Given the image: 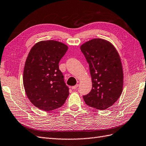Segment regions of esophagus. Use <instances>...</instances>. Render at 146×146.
Listing matches in <instances>:
<instances>
[{"label": "esophagus", "instance_id": "obj_1", "mask_svg": "<svg viewBox=\"0 0 146 146\" xmlns=\"http://www.w3.org/2000/svg\"><path fill=\"white\" fill-rule=\"evenodd\" d=\"M78 84H77V85H76L75 86H72V90H76V89H77L78 88Z\"/></svg>", "mask_w": 146, "mask_h": 146}]
</instances>
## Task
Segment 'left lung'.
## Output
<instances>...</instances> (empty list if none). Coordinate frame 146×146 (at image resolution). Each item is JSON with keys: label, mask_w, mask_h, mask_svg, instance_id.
I'll return each instance as SVG.
<instances>
[{"label": "left lung", "mask_w": 146, "mask_h": 146, "mask_svg": "<svg viewBox=\"0 0 146 146\" xmlns=\"http://www.w3.org/2000/svg\"><path fill=\"white\" fill-rule=\"evenodd\" d=\"M80 50L89 64L92 89L83 96L86 105L98 110L111 107L120 96L123 74L120 58L109 42L94 38L81 45Z\"/></svg>", "instance_id": "1"}]
</instances>
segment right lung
Instances as JSON below:
<instances>
[{"label": "right lung", "mask_w": 146, "mask_h": 146, "mask_svg": "<svg viewBox=\"0 0 146 146\" xmlns=\"http://www.w3.org/2000/svg\"><path fill=\"white\" fill-rule=\"evenodd\" d=\"M68 49L61 42L44 40L35 44L27 56L23 84L27 98L40 110L60 108L69 96V88L59 69V62Z\"/></svg>", "instance_id": "1"}]
</instances>
